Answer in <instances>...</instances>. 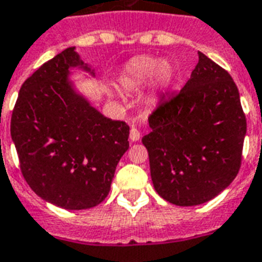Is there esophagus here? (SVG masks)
I'll list each match as a JSON object with an SVG mask.
<instances>
[{
    "instance_id": "1",
    "label": "esophagus",
    "mask_w": 262,
    "mask_h": 262,
    "mask_svg": "<svg viewBox=\"0 0 262 262\" xmlns=\"http://www.w3.org/2000/svg\"><path fill=\"white\" fill-rule=\"evenodd\" d=\"M142 138V134L138 128L135 127H131V131H129V139L133 140V142H138V140Z\"/></svg>"
}]
</instances>
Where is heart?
<instances>
[{
  "label": "heart",
  "mask_w": 262,
  "mask_h": 262,
  "mask_svg": "<svg viewBox=\"0 0 262 262\" xmlns=\"http://www.w3.org/2000/svg\"><path fill=\"white\" fill-rule=\"evenodd\" d=\"M155 75V84L165 88L172 79V68L168 62H161L152 56H138L127 62L122 73L120 83L124 87L135 88L147 83Z\"/></svg>",
  "instance_id": "1"
}]
</instances>
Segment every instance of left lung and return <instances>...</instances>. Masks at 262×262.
Returning a JSON list of instances; mask_svg holds the SVG:
<instances>
[{"mask_svg": "<svg viewBox=\"0 0 262 262\" xmlns=\"http://www.w3.org/2000/svg\"><path fill=\"white\" fill-rule=\"evenodd\" d=\"M185 87L161 97L142 138L157 193L178 206L213 200L237 177L246 118L228 71L198 52Z\"/></svg>", "mask_w": 262, "mask_h": 262, "instance_id": "8db88e82", "label": "left lung"}]
</instances>
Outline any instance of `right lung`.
<instances>
[{"label":"right lung","instance_id":"obj_1","mask_svg":"<svg viewBox=\"0 0 262 262\" xmlns=\"http://www.w3.org/2000/svg\"><path fill=\"white\" fill-rule=\"evenodd\" d=\"M76 66L83 61L73 47L44 62L21 85L10 120L24 179L68 210L105 200L129 146L126 122L105 118L73 92L67 75Z\"/></svg>","mask_w":262,"mask_h":262}]
</instances>
